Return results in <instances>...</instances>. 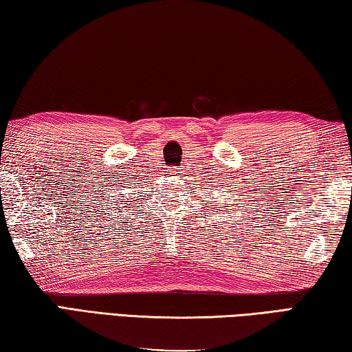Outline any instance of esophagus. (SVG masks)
Wrapping results in <instances>:
<instances>
[{
  "label": "esophagus",
  "mask_w": 352,
  "mask_h": 352,
  "mask_svg": "<svg viewBox=\"0 0 352 352\" xmlns=\"http://www.w3.org/2000/svg\"><path fill=\"white\" fill-rule=\"evenodd\" d=\"M173 175L179 176V175H181V170H177V168H175V170H173Z\"/></svg>",
  "instance_id": "obj_1"
}]
</instances>
